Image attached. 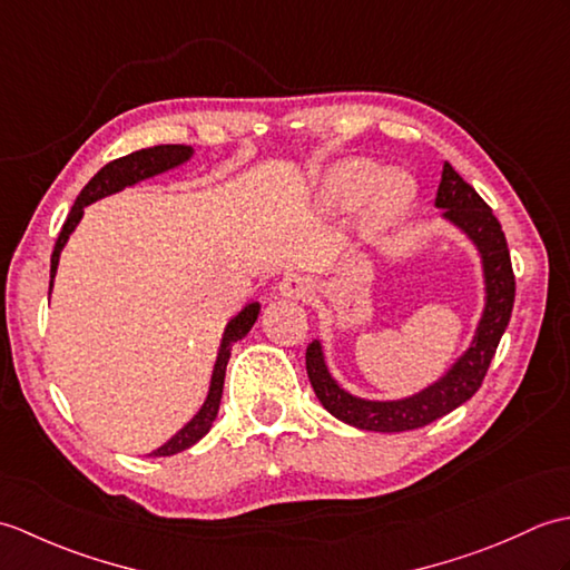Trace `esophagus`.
Returning <instances> with one entry per match:
<instances>
[{
  "label": "esophagus",
  "instance_id": "esophagus-1",
  "mask_svg": "<svg viewBox=\"0 0 570 570\" xmlns=\"http://www.w3.org/2000/svg\"><path fill=\"white\" fill-rule=\"evenodd\" d=\"M278 294L284 298H294V301H306L313 296V282L308 276L301 274H288L286 278L278 282Z\"/></svg>",
  "mask_w": 570,
  "mask_h": 570
}]
</instances>
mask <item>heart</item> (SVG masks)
I'll return each mask as SVG.
<instances>
[{
	"label": "heart",
	"instance_id": "b5f03b06",
	"mask_svg": "<svg viewBox=\"0 0 570 570\" xmlns=\"http://www.w3.org/2000/svg\"><path fill=\"white\" fill-rule=\"evenodd\" d=\"M365 193V220L386 227L414 203V184L402 171H382L367 159H345L323 176L321 198L328 208H350Z\"/></svg>",
	"mask_w": 570,
	"mask_h": 570
}]
</instances>
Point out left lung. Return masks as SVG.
Returning a JSON list of instances; mask_svg holds the SVG:
<instances>
[{"label":"left lung","instance_id":"8db88e82","mask_svg":"<svg viewBox=\"0 0 570 570\" xmlns=\"http://www.w3.org/2000/svg\"><path fill=\"white\" fill-rule=\"evenodd\" d=\"M435 208L443 210V220L460 229L480 254L485 304H482L475 333L439 380L402 399H365L347 392L331 374L323 343L313 341L306 350V370L313 392L325 411L355 429L399 433L421 429L451 414L480 390L494 350L510 323L514 306V274L504 233L488 203L448 161L443 164L439 193H435Z\"/></svg>","mask_w":570,"mask_h":570}]
</instances>
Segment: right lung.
I'll use <instances>...</instances> for the list:
<instances>
[{"label":"right lung","mask_w":570,"mask_h":570,"mask_svg":"<svg viewBox=\"0 0 570 570\" xmlns=\"http://www.w3.org/2000/svg\"><path fill=\"white\" fill-rule=\"evenodd\" d=\"M193 154H196V149L186 147V144H161V147H151V149L127 154V156H122V159H115L107 166H102L100 171L88 180V186L80 190V196L76 198V203H72V208H70L66 223H63V229H60V235L56 239V247H53V254H51V284H48V294H51V288H53L60 252H63V247L68 245L70 235L76 233V227L82 220V213H85V208H88V205L98 203L107 196H112V193L125 190L129 186H137V184H141V180L171 171V168L184 166L186 161L193 159ZM259 311H262L259 301H252V304L242 308L235 318L227 321L225 331H223L220 347H217L208 396H205L203 406L196 411V416H193L184 429L174 433L171 439H168L164 445L156 448V451H151L149 455H154V458L176 455L180 451H186V448L196 445L203 439V435L210 431L213 421L217 416V409H220L223 386H225V370H227V362H229V350H233V345L237 341H242V337H245L252 331V325L257 323V318H259Z\"/></svg>","instance_id":"add662e5"}]
</instances>
